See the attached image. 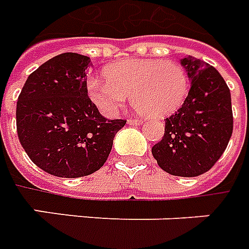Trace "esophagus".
<instances>
[{"mask_svg": "<svg viewBox=\"0 0 249 249\" xmlns=\"http://www.w3.org/2000/svg\"><path fill=\"white\" fill-rule=\"evenodd\" d=\"M127 123H128L130 126H140V124L143 123V121H140V119H128Z\"/></svg>", "mask_w": 249, "mask_h": 249, "instance_id": "1", "label": "esophagus"}]
</instances>
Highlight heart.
I'll list each match as a JSON object with an SVG mask.
<instances>
[{"mask_svg": "<svg viewBox=\"0 0 249 249\" xmlns=\"http://www.w3.org/2000/svg\"><path fill=\"white\" fill-rule=\"evenodd\" d=\"M105 81L91 77L88 96L106 117H113L126 104L128 94L139 113L148 118L175 113L189 91V77L182 65L172 60L127 59L106 67Z\"/></svg>", "mask_w": 249, "mask_h": 249, "instance_id": "1", "label": "heart"}]
</instances>
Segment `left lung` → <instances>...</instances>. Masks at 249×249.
Instances as JSON below:
<instances>
[{
	"mask_svg": "<svg viewBox=\"0 0 249 249\" xmlns=\"http://www.w3.org/2000/svg\"><path fill=\"white\" fill-rule=\"evenodd\" d=\"M192 82L188 97L165 119L162 139L152 147L159 167L169 175L196 177L215 164L232 135L231 93L214 67L188 56L181 59Z\"/></svg>",
	"mask_w": 249,
	"mask_h": 249,
	"instance_id": "8db88e82",
	"label": "left lung"
}]
</instances>
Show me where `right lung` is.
Returning a JSON list of instances; mask_svg holds the SVG:
<instances>
[{"mask_svg": "<svg viewBox=\"0 0 249 249\" xmlns=\"http://www.w3.org/2000/svg\"><path fill=\"white\" fill-rule=\"evenodd\" d=\"M88 56L65 52L26 80L17 132L31 161L50 175L77 178L104 165L124 119H106L88 97Z\"/></svg>", "mask_w": 249, "mask_h": 249, "instance_id": "obj_1", "label": "right lung"}]
</instances>
